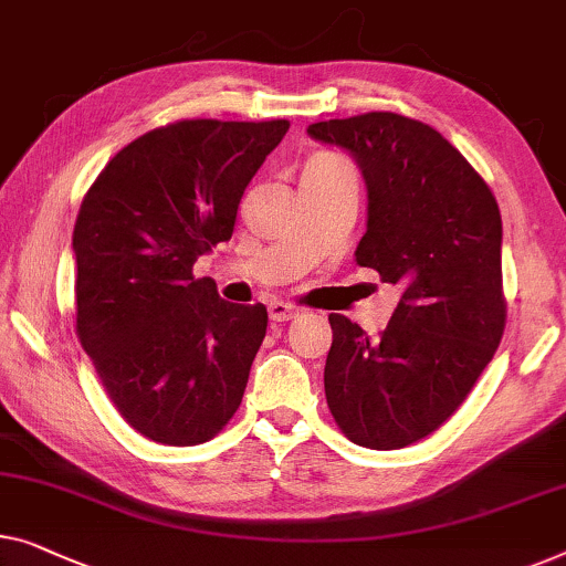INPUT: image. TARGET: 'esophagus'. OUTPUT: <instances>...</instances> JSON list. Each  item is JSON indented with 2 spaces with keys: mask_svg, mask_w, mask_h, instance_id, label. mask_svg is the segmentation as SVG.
<instances>
[{
  "mask_svg": "<svg viewBox=\"0 0 566 566\" xmlns=\"http://www.w3.org/2000/svg\"><path fill=\"white\" fill-rule=\"evenodd\" d=\"M268 314L273 322H291V318L298 316V308L291 306V303H283V301H270Z\"/></svg>",
  "mask_w": 566,
  "mask_h": 566,
  "instance_id": "1",
  "label": "esophagus"
}]
</instances>
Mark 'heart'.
Here are the masks:
<instances>
[{"mask_svg": "<svg viewBox=\"0 0 566 566\" xmlns=\"http://www.w3.org/2000/svg\"><path fill=\"white\" fill-rule=\"evenodd\" d=\"M316 158H332V155H316ZM311 160H314V158H311Z\"/></svg>", "mask_w": 566, "mask_h": 566, "instance_id": "heart-1", "label": "heart"}]
</instances>
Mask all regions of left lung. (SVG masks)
Masks as SVG:
<instances>
[{"label":"left lung","instance_id":"obj_1","mask_svg":"<svg viewBox=\"0 0 566 566\" xmlns=\"http://www.w3.org/2000/svg\"><path fill=\"white\" fill-rule=\"evenodd\" d=\"M308 135L357 160L367 186L357 265L400 291L378 337L329 314L326 403L355 444L403 449L462 406L501 344V209L464 155L419 119L367 112Z\"/></svg>","mask_w":566,"mask_h":566}]
</instances>
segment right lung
Instances as JSON below:
<instances>
[{
    "mask_svg": "<svg viewBox=\"0 0 566 566\" xmlns=\"http://www.w3.org/2000/svg\"><path fill=\"white\" fill-rule=\"evenodd\" d=\"M285 133L289 119L150 129L81 201L76 334L122 419L158 444H203L242 403L268 311L219 298L193 263L232 237L244 188Z\"/></svg>",
    "mask_w": 566,
    "mask_h": 566,
    "instance_id": "1",
    "label": "right lung"
}]
</instances>
